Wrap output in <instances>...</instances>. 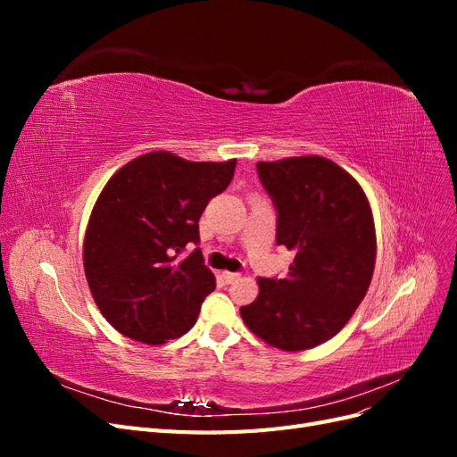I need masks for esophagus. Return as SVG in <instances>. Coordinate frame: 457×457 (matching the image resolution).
Wrapping results in <instances>:
<instances>
[{"label": "esophagus", "instance_id": "1", "mask_svg": "<svg viewBox=\"0 0 457 457\" xmlns=\"http://www.w3.org/2000/svg\"><path fill=\"white\" fill-rule=\"evenodd\" d=\"M220 276H223V280H225L227 284H232L234 280H238V278H240V274H238V272H228V270H225V272L220 274Z\"/></svg>", "mask_w": 457, "mask_h": 457}]
</instances>
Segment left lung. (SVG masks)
<instances>
[{
	"instance_id": "obj_1",
	"label": "left lung",
	"mask_w": 457,
	"mask_h": 457,
	"mask_svg": "<svg viewBox=\"0 0 457 457\" xmlns=\"http://www.w3.org/2000/svg\"><path fill=\"white\" fill-rule=\"evenodd\" d=\"M276 207V244L295 252L286 278H259L240 309L255 336L282 351L334 337L364 299L376 265V227L354 179L322 156L259 162Z\"/></svg>"
}]
</instances>
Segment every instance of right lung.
<instances>
[{"instance_id": "obj_1", "label": "right lung", "mask_w": 457, "mask_h": 457, "mask_svg": "<svg viewBox=\"0 0 457 457\" xmlns=\"http://www.w3.org/2000/svg\"><path fill=\"white\" fill-rule=\"evenodd\" d=\"M237 160L187 162L150 152L123 165L96 200L84 242V269L96 307L120 334L148 345L181 337L215 289L198 220L223 192Z\"/></svg>"}]
</instances>
